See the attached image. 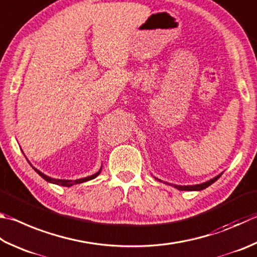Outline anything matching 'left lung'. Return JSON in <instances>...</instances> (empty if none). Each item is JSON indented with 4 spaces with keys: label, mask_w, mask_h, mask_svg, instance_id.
Masks as SVG:
<instances>
[{
    "label": "left lung",
    "mask_w": 257,
    "mask_h": 257,
    "mask_svg": "<svg viewBox=\"0 0 257 257\" xmlns=\"http://www.w3.org/2000/svg\"><path fill=\"white\" fill-rule=\"evenodd\" d=\"M221 174H222V173L217 175L216 177H213V179H211V180L204 182V183L195 184V185H176V184L167 183V182H164V183H165V184H169V185H172V186H174L175 189L180 190V191H201V190H203V189L208 188L209 185H211L212 183H214V182H216V181L219 179V177L221 176ZM155 179H156V177H155ZM156 180H158V179H156ZM158 181H161V180H158Z\"/></svg>",
    "instance_id": "obj_1"
}]
</instances>
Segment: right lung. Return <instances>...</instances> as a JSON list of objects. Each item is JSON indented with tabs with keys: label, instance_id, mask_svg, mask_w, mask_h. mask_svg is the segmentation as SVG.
I'll return each instance as SVG.
<instances>
[{
	"label": "right lung",
	"instance_id": "1",
	"mask_svg": "<svg viewBox=\"0 0 257 257\" xmlns=\"http://www.w3.org/2000/svg\"><path fill=\"white\" fill-rule=\"evenodd\" d=\"M31 165V164H30ZM32 166V165H31ZM32 169H34L37 173H38L41 177H43L44 180H46L47 182H49V183H53V184H57V185H62V186H72V185H75V184H80V183H83V182H86V181H90V180H93L95 179V177L99 175L101 173V169L96 172L95 174L93 175H90V176H86V177H83V179H78V180H59V179H53V177L50 176H47L46 174H44L43 172H40L39 170H37L36 167L32 166Z\"/></svg>",
	"mask_w": 257,
	"mask_h": 257
}]
</instances>
